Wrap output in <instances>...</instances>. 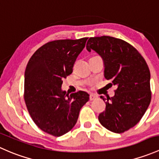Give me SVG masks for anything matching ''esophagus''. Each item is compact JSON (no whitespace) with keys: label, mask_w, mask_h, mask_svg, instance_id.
<instances>
[{"label":"esophagus","mask_w":159,"mask_h":159,"mask_svg":"<svg viewBox=\"0 0 159 159\" xmlns=\"http://www.w3.org/2000/svg\"><path fill=\"white\" fill-rule=\"evenodd\" d=\"M98 98L97 96H96V95L94 94H90V96H89V100L90 101H93V100H95V99H96Z\"/></svg>","instance_id":"obj_1"}]
</instances>
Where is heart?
I'll list each match as a JSON object with an SVG mask.
<instances>
[{
    "instance_id": "heart-1",
    "label": "heart",
    "mask_w": 159,
    "mask_h": 159,
    "mask_svg": "<svg viewBox=\"0 0 159 159\" xmlns=\"http://www.w3.org/2000/svg\"><path fill=\"white\" fill-rule=\"evenodd\" d=\"M89 85H91V84H92V83H89Z\"/></svg>"
}]
</instances>
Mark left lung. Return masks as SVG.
<instances>
[{
    "instance_id": "8db88e82",
    "label": "left lung",
    "mask_w": 159,
    "mask_h": 159,
    "mask_svg": "<svg viewBox=\"0 0 159 159\" xmlns=\"http://www.w3.org/2000/svg\"><path fill=\"white\" fill-rule=\"evenodd\" d=\"M86 49L102 57L105 78L117 87L113 97H102L106 109L99 115V122L111 132L122 133L139 122L151 102L148 65L135 47L115 37H90Z\"/></svg>"
}]
</instances>
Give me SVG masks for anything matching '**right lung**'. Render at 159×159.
Returning a JSON list of instances; mask_svg holds the SVG:
<instances>
[{
    "mask_svg": "<svg viewBox=\"0 0 159 159\" xmlns=\"http://www.w3.org/2000/svg\"><path fill=\"white\" fill-rule=\"evenodd\" d=\"M87 39L48 42L33 54L26 67L24 97L27 110L34 123L53 136L73 128L80 109L89 99L86 92L69 96L61 89Z\"/></svg>",
    "mask_w": 159,
    "mask_h": 159,
    "instance_id": "1",
    "label": "right lung"
}]
</instances>
